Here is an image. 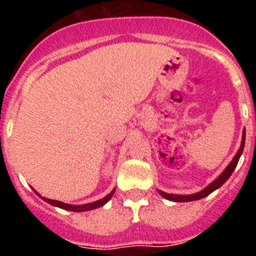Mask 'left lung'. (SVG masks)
<instances>
[{"label": "left lung", "instance_id": "1", "mask_svg": "<svg viewBox=\"0 0 256 256\" xmlns=\"http://www.w3.org/2000/svg\"><path fill=\"white\" fill-rule=\"evenodd\" d=\"M244 148H245V130H244V132H242V141H241V146H240L238 151H237V154L234 155V159H232V162L228 164V166L224 169V170H223V173H222L216 180H212L209 186L205 187L202 191L198 192V194H192V195H174V194H166V192H162V191H160V190L158 192H159L160 195H162L164 198L174 201V202H187V201H195V200H200V198H204L205 196L210 195L212 191L218 190L219 187H220L222 184H223V183H224L226 180L230 177V174L234 173L237 162H238L240 156H241V154H242Z\"/></svg>", "mask_w": 256, "mask_h": 256}]
</instances>
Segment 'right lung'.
Listing matches in <instances>:
<instances>
[{"label": "right lung", "instance_id": "right-lung-1", "mask_svg": "<svg viewBox=\"0 0 256 256\" xmlns=\"http://www.w3.org/2000/svg\"><path fill=\"white\" fill-rule=\"evenodd\" d=\"M115 192V188L112 190L108 195H106L105 198H101V200H97L94 201V202H90V204H83V205H70V204H65V202H61V201H58V200H50V198H42V196L40 195V194H37L38 196H40L42 200H44L46 202H48V204L54 205V206H58V208H61V209L64 210H70V212H88V210H94V209H97V208L102 206V205H105L106 202H108L110 198H112V195H114Z\"/></svg>", "mask_w": 256, "mask_h": 256}]
</instances>
